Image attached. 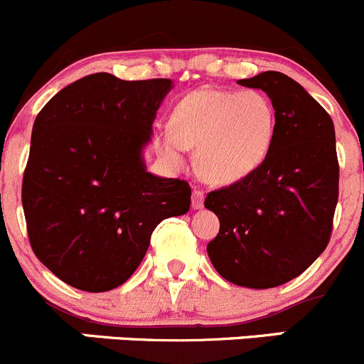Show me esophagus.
<instances>
[{
  "label": "esophagus",
  "instance_id": "1",
  "mask_svg": "<svg viewBox=\"0 0 364 364\" xmlns=\"http://www.w3.org/2000/svg\"><path fill=\"white\" fill-rule=\"evenodd\" d=\"M204 205V190L193 188L192 192V208L200 209Z\"/></svg>",
  "mask_w": 364,
  "mask_h": 364
}]
</instances>
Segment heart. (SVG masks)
Segmentation results:
<instances>
[{
  "label": "heart",
  "mask_w": 364,
  "mask_h": 364,
  "mask_svg": "<svg viewBox=\"0 0 364 364\" xmlns=\"http://www.w3.org/2000/svg\"><path fill=\"white\" fill-rule=\"evenodd\" d=\"M277 114L266 95L203 87L186 95L171 116V134L161 148L179 160L185 148H199L203 176L216 185H232L252 176L273 148Z\"/></svg>",
  "instance_id": "obj_1"
}]
</instances>
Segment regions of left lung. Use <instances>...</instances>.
<instances>
[{
    "label": "left lung",
    "mask_w": 364,
    "mask_h": 364,
    "mask_svg": "<svg viewBox=\"0 0 364 364\" xmlns=\"http://www.w3.org/2000/svg\"><path fill=\"white\" fill-rule=\"evenodd\" d=\"M237 82L266 91L277 132L252 176L205 197L220 220L208 255L225 280L271 289L299 277L331 240L340 179L335 124L285 73L271 70Z\"/></svg>",
    "instance_id": "left-lung-1"
}]
</instances>
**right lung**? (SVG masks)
<instances>
[{
  "instance_id": "add662e5",
  "label": "right lung",
  "mask_w": 364,
  "mask_h": 364,
  "mask_svg": "<svg viewBox=\"0 0 364 364\" xmlns=\"http://www.w3.org/2000/svg\"><path fill=\"white\" fill-rule=\"evenodd\" d=\"M168 90V79L91 73L36 116L23 178L29 245L79 291L124 284L161 220L190 209L188 183L149 174L142 160Z\"/></svg>"
}]
</instances>
